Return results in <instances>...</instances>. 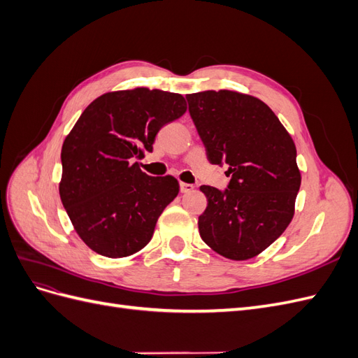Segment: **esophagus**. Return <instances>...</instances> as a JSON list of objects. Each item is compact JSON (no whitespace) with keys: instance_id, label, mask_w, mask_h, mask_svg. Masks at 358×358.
<instances>
[{"instance_id":"esophagus-1","label":"esophagus","mask_w":358,"mask_h":358,"mask_svg":"<svg viewBox=\"0 0 358 358\" xmlns=\"http://www.w3.org/2000/svg\"><path fill=\"white\" fill-rule=\"evenodd\" d=\"M192 189H194V185H191V183L180 182V192H191Z\"/></svg>"}]
</instances>
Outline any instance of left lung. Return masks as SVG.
<instances>
[{"label":"left lung","instance_id":"1","mask_svg":"<svg viewBox=\"0 0 358 358\" xmlns=\"http://www.w3.org/2000/svg\"><path fill=\"white\" fill-rule=\"evenodd\" d=\"M189 115L212 164H227L229 188L200 187L208 208L199 216L203 242L243 262L272 245L294 216L301 175L297 150L262 100L236 91L187 95Z\"/></svg>","mask_w":358,"mask_h":358}]
</instances>
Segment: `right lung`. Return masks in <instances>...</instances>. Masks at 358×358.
Returning <instances> with one entry per match:
<instances>
[{
	"label": "right lung",
	"instance_id": "1",
	"mask_svg": "<svg viewBox=\"0 0 358 358\" xmlns=\"http://www.w3.org/2000/svg\"><path fill=\"white\" fill-rule=\"evenodd\" d=\"M185 112V99L175 92H106L86 107L64 140L61 201L94 252L122 258L152 239L179 182L170 175L148 176L134 159L152 152L161 127Z\"/></svg>",
	"mask_w": 358,
	"mask_h": 358
}]
</instances>
